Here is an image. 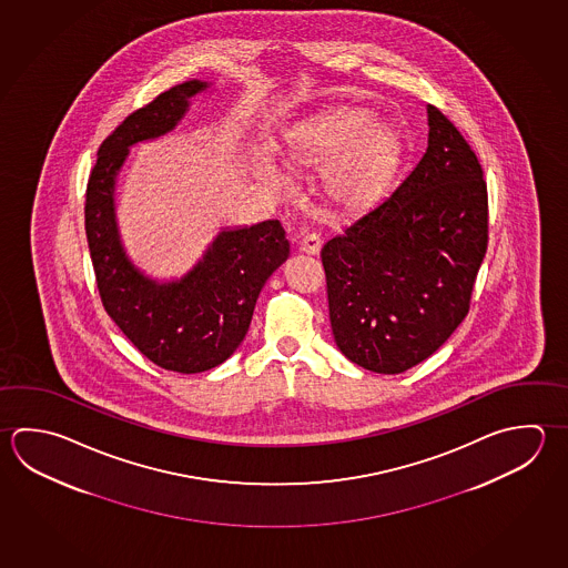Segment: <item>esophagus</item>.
I'll return each instance as SVG.
<instances>
[{"mask_svg": "<svg viewBox=\"0 0 568 568\" xmlns=\"http://www.w3.org/2000/svg\"><path fill=\"white\" fill-rule=\"evenodd\" d=\"M322 247V237L316 234V232H308V234H304L302 240H300V252H304V254H308V256H314V254H318Z\"/></svg>", "mask_w": 568, "mask_h": 568, "instance_id": "esophagus-1", "label": "esophagus"}]
</instances>
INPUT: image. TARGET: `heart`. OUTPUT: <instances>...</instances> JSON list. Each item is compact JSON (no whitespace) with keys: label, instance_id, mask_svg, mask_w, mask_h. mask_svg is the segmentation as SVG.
<instances>
[{"label":"heart","instance_id":"obj_1","mask_svg":"<svg viewBox=\"0 0 568 568\" xmlns=\"http://www.w3.org/2000/svg\"><path fill=\"white\" fill-rule=\"evenodd\" d=\"M371 110L344 105L312 120L290 145V158L300 168L324 170L332 200L352 214L378 206L388 194L403 162V135L388 122H372ZM274 184H286V175L266 168Z\"/></svg>","mask_w":568,"mask_h":568}]
</instances>
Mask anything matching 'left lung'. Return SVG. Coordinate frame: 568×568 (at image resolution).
Returning a JSON list of instances; mask_svg holds the SVG:
<instances>
[{"mask_svg":"<svg viewBox=\"0 0 568 568\" xmlns=\"http://www.w3.org/2000/svg\"><path fill=\"white\" fill-rule=\"evenodd\" d=\"M483 175L465 135L428 105L423 160L322 247L332 334L348 361L400 374L465 321L488 246Z\"/></svg>","mask_w":568,"mask_h":568,"instance_id":"left-lung-1","label":"left lung"}]
</instances>
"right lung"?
Here are the masks:
<instances>
[{"label":"right lung","mask_w":568,"mask_h":568,"mask_svg":"<svg viewBox=\"0 0 568 568\" xmlns=\"http://www.w3.org/2000/svg\"><path fill=\"white\" fill-rule=\"evenodd\" d=\"M206 82L178 83L128 115L103 140L85 190V236L103 308L125 338L165 371L196 374L227 361L246 336L260 290L286 262L290 244L278 220L224 230L186 276L145 278L125 256L115 226V175L128 148L164 135L186 114Z\"/></svg>","instance_id":"add662e5"}]
</instances>
